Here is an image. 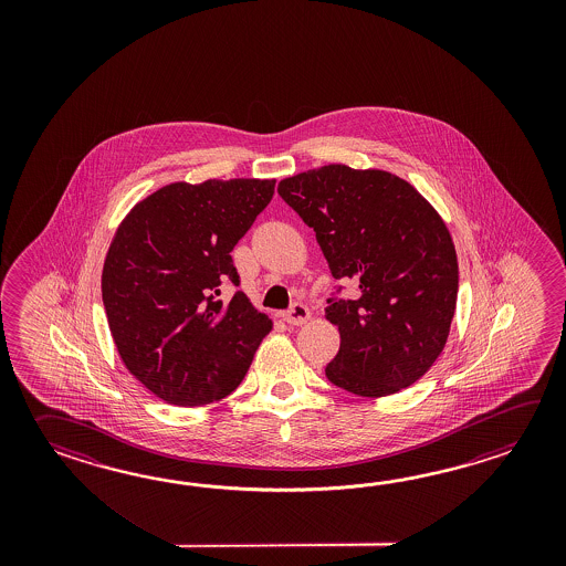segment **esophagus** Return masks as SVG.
<instances>
[{"instance_id": "obj_1", "label": "esophagus", "mask_w": 566, "mask_h": 566, "mask_svg": "<svg viewBox=\"0 0 566 566\" xmlns=\"http://www.w3.org/2000/svg\"><path fill=\"white\" fill-rule=\"evenodd\" d=\"M310 317H312V312L303 303H293L287 312H283V319L291 325H303Z\"/></svg>"}]
</instances>
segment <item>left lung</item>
Returning a JSON list of instances; mask_svg holds the SVG:
<instances>
[{
	"label": "left lung",
	"mask_w": 566,
	"mask_h": 566,
	"mask_svg": "<svg viewBox=\"0 0 566 566\" xmlns=\"http://www.w3.org/2000/svg\"><path fill=\"white\" fill-rule=\"evenodd\" d=\"M279 196L313 229L337 285L325 317L339 352L325 366L332 385L386 397L417 382L446 348L459 289L446 222L409 181L382 169L324 166L279 181Z\"/></svg>",
	"instance_id": "8db88e82"
}]
</instances>
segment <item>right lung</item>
Wrapping results in <instances>:
<instances>
[{
  "instance_id": "add662e5",
  "label": "right lung",
  "mask_w": 566,
  "mask_h": 566,
  "mask_svg": "<svg viewBox=\"0 0 566 566\" xmlns=\"http://www.w3.org/2000/svg\"><path fill=\"white\" fill-rule=\"evenodd\" d=\"M275 192V180L169 184L120 222L103 266L108 329L127 370L156 397L200 407L241 385L271 332L242 291L230 251Z\"/></svg>"
}]
</instances>
